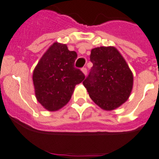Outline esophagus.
Here are the masks:
<instances>
[{"mask_svg":"<svg viewBox=\"0 0 159 159\" xmlns=\"http://www.w3.org/2000/svg\"><path fill=\"white\" fill-rule=\"evenodd\" d=\"M81 71H82V73L85 74V75H86V74H87V69L85 68V67H83L82 69H81Z\"/></svg>","mask_w":159,"mask_h":159,"instance_id":"1","label":"esophagus"}]
</instances>
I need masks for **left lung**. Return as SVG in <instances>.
I'll return each mask as SVG.
<instances>
[{
	"instance_id": "8db88e82",
	"label": "left lung",
	"mask_w": 159,
	"mask_h": 159,
	"mask_svg": "<svg viewBox=\"0 0 159 159\" xmlns=\"http://www.w3.org/2000/svg\"><path fill=\"white\" fill-rule=\"evenodd\" d=\"M93 62L89 76L83 81L90 98L101 108L111 111L128 101L133 88V74L115 47L92 49Z\"/></svg>"
}]
</instances>
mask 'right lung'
Returning <instances> with one entry per match:
<instances>
[{
  "instance_id": "obj_1",
  "label": "right lung",
  "mask_w": 159,
  "mask_h": 159,
  "mask_svg": "<svg viewBox=\"0 0 159 159\" xmlns=\"http://www.w3.org/2000/svg\"><path fill=\"white\" fill-rule=\"evenodd\" d=\"M77 53L66 44L54 43L39 61L33 71L34 88L37 101L45 109L58 111L70 100L75 85L85 75L74 67Z\"/></svg>"
}]
</instances>
